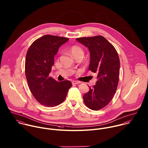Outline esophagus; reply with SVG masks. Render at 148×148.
<instances>
[{"instance_id": "esophagus-1", "label": "esophagus", "mask_w": 148, "mask_h": 148, "mask_svg": "<svg viewBox=\"0 0 148 148\" xmlns=\"http://www.w3.org/2000/svg\"><path fill=\"white\" fill-rule=\"evenodd\" d=\"M72 84H73V85H76V84H80V82L77 81H72Z\"/></svg>"}]
</instances>
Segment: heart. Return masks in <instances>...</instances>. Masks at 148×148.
<instances>
[{
  "label": "heart",
  "mask_w": 148,
  "mask_h": 148,
  "mask_svg": "<svg viewBox=\"0 0 148 148\" xmlns=\"http://www.w3.org/2000/svg\"><path fill=\"white\" fill-rule=\"evenodd\" d=\"M70 52L74 58L78 57H83L84 52L83 49L77 45H73L70 48Z\"/></svg>",
  "instance_id": "heart-1"
}]
</instances>
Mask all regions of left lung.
<instances>
[{
    "label": "left lung",
    "mask_w": 148,
    "mask_h": 148,
    "mask_svg": "<svg viewBox=\"0 0 148 148\" xmlns=\"http://www.w3.org/2000/svg\"><path fill=\"white\" fill-rule=\"evenodd\" d=\"M76 40L88 48L89 70L97 75L96 85L84 95V101L89 108L97 111L109 104L116 91L120 70L119 56L114 47L102 36Z\"/></svg>",
    "instance_id": "left-lung-1"
}]
</instances>
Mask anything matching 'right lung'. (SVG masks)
I'll return each mask as SVG.
<instances>
[{"mask_svg": "<svg viewBox=\"0 0 148 148\" xmlns=\"http://www.w3.org/2000/svg\"><path fill=\"white\" fill-rule=\"evenodd\" d=\"M67 38L45 35L35 40L27 50L25 75L29 89L41 104L55 107L64 101L72 84L68 80L58 82L49 77L54 56Z\"/></svg>", "mask_w": 148, "mask_h": 148, "instance_id": "right-lung-1", "label": "right lung"}]
</instances>
